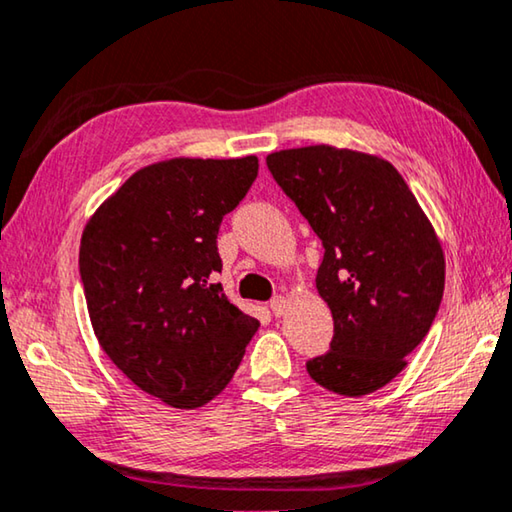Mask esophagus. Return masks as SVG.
Returning a JSON list of instances; mask_svg holds the SVG:
<instances>
[{
    "instance_id": "34e87169",
    "label": "esophagus",
    "mask_w": 512,
    "mask_h": 512,
    "mask_svg": "<svg viewBox=\"0 0 512 512\" xmlns=\"http://www.w3.org/2000/svg\"><path fill=\"white\" fill-rule=\"evenodd\" d=\"M270 308H272V313L276 315V317H281V315H286L288 313V299L286 297H274L272 301H270Z\"/></svg>"
}]
</instances>
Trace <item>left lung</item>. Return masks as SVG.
I'll return each mask as SVG.
<instances>
[{"label": "left lung", "instance_id": "8db88e82", "mask_svg": "<svg viewBox=\"0 0 512 512\" xmlns=\"http://www.w3.org/2000/svg\"><path fill=\"white\" fill-rule=\"evenodd\" d=\"M267 167L324 247L315 283L333 340L306 370L338 395H370L404 370L438 315L440 240L404 177L379 156L313 145L274 152Z\"/></svg>", "mask_w": 512, "mask_h": 512}]
</instances>
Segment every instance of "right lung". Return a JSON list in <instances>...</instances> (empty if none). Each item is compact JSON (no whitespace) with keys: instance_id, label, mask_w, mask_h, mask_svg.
Segmentation results:
<instances>
[{"instance_id":"right-lung-1","label":"right lung","mask_w":512,"mask_h":512,"mask_svg":"<svg viewBox=\"0 0 512 512\" xmlns=\"http://www.w3.org/2000/svg\"><path fill=\"white\" fill-rule=\"evenodd\" d=\"M256 177V156L147 165L83 229L79 272L99 345L167 406L199 408L220 395L258 331L213 283L222 217Z\"/></svg>"}]
</instances>
